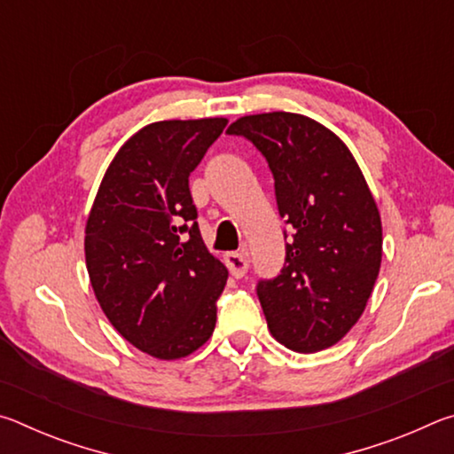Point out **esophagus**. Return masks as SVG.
Listing matches in <instances>:
<instances>
[{
	"instance_id": "1",
	"label": "esophagus",
	"mask_w": 454,
	"mask_h": 454,
	"mask_svg": "<svg viewBox=\"0 0 454 454\" xmlns=\"http://www.w3.org/2000/svg\"><path fill=\"white\" fill-rule=\"evenodd\" d=\"M226 266L234 278H242L248 272V254L246 252H228L224 256Z\"/></svg>"
}]
</instances>
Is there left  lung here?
<instances>
[{"label":"left lung","mask_w":454,"mask_h":454,"mask_svg":"<svg viewBox=\"0 0 454 454\" xmlns=\"http://www.w3.org/2000/svg\"><path fill=\"white\" fill-rule=\"evenodd\" d=\"M226 132L264 153L294 228L282 272L258 284L270 334L296 352L333 347L363 317L380 270L382 222L363 170L333 129L302 114H252Z\"/></svg>","instance_id":"left-lung-1"}]
</instances>
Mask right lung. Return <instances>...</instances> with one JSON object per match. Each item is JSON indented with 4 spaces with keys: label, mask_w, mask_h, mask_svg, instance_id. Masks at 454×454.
Wrapping results in <instances>:
<instances>
[{
    "label": "right lung",
    "mask_w": 454,
    "mask_h": 454,
    "mask_svg": "<svg viewBox=\"0 0 454 454\" xmlns=\"http://www.w3.org/2000/svg\"><path fill=\"white\" fill-rule=\"evenodd\" d=\"M226 118L153 121L107 166L86 220L91 288L112 326L160 360L192 355L216 326L228 270L200 236L188 178Z\"/></svg>",
    "instance_id": "right-lung-1"
}]
</instances>
